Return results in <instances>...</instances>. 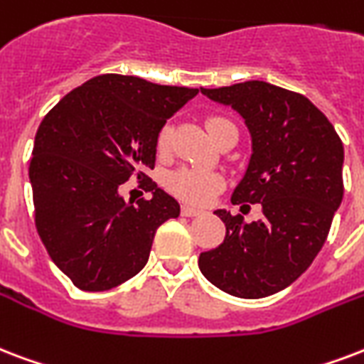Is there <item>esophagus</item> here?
Returning <instances> with one entry per match:
<instances>
[{
    "mask_svg": "<svg viewBox=\"0 0 364 364\" xmlns=\"http://www.w3.org/2000/svg\"><path fill=\"white\" fill-rule=\"evenodd\" d=\"M202 210H196V208H191V206H181V215L185 218H196V215H202Z\"/></svg>",
    "mask_w": 364,
    "mask_h": 364,
    "instance_id": "obj_1",
    "label": "esophagus"
}]
</instances>
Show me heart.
<instances>
[{"instance_id":"obj_1","label":"heart","mask_w":364,"mask_h":364,"mask_svg":"<svg viewBox=\"0 0 364 364\" xmlns=\"http://www.w3.org/2000/svg\"><path fill=\"white\" fill-rule=\"evenodd\" d=\"M231 122L221 116H212L206 120V127L213 141L219 137V133L223 132V127ZM170 133L171 127L164 126L158 132L156 146L158 151L164 152L170 145ZM223 185L221 176H218L215 171L200 170V168H181V170L171 171L170 176L166 177V187L171 194H176L177 198H181L187 204H194V206H202L212 200V196L218 193Z\"/></svg>"}]
</instances>
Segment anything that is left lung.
Segmentation results:
<instances>
[{
  "label": "left lung",
  "instance_id": "left-lung-1",
  "mask_svg": "<svg viewBox=\"0 0 364 364\" xmlns=\"http://www.w3.org/2000/svg\"><path fill=\"white\" fill-rule=\"evenodd\" d=\"M200 91L244 118L252 156L231 202L259 204L263 213L246 223L240 213L215 210L225 240L202 252L198 267L223 292L265 298L305 273L328 237L343 198L342 139L307 97L273 83Z\"/></svg>",
  "mask_w": 364,
  "mask_h": 364
}]
</instances>
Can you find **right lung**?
<instances>
[{
  "mask_svg": "<svg viewBox=\"0 0 364 364\" xmlns=\"http://www.w3.org/2000/svg\"><path fill=\"white\" fill-rule=\"evenodd\" d=\"M198 90L102 74L72 90L41 120L30 160L36 229L55 265L85 292L145 267L154 232L179 204L149 179L152 198L126 202L120 185L145 181L156 137Z\"/></svg>",
  "mask_w": 364,
  "mask_h": 364,
  "instance_id": "obj_1",
  "label": "right lung"
}]
</instances>
